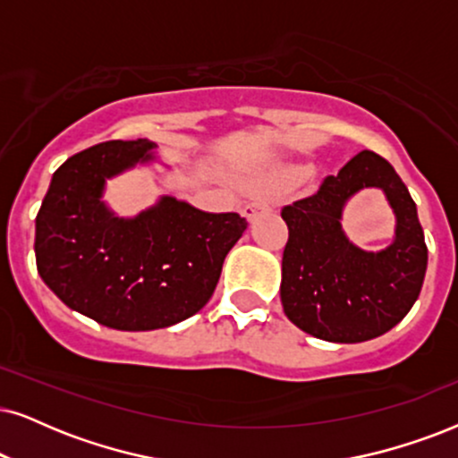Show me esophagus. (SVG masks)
I'll list each match as a JSON object with an SVG mask.
<instances>
[{"mask_svg": "<svg viewBox=\"0 0 458 458\" xmlns=\"http://www.w3.org/2000/svg\"><path fill=\"white\" fill-rule=\"evenodd\" d=\"M268 200H264V199H258V200H253V202H249V205L245 207V217L249 219V222H253V219H256L259 213H264L266 209H268Z\"/></svg>", "mask_w": 458, "mask_h": 458, "instance_id": "obj_1", "label": "esophagus"}]
</instances>
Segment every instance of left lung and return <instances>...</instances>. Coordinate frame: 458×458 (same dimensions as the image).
Instances as JSON below:
<instances>
[{
  "label": "left lung",
  "instance_id": "8db88e82",
  "mask_svg": "<svg viewBox=\"0 0 458 458\" xmlns=\"http://www.w3.org/2000/svg\"><path fill=\"white\" fill-rule=\"evenodd\" d=\"M386 194L396 236L380 252H366L344 234L345 202L361 189ZM289 228L283 251L281 302L287 319L327 343L378 338L408 315L427 270V245L406 183L378 154L363 149L317 192L283 207Z\"/></svg>",
  "mask_w": 458,
  "mask_h": 458
}]
</instances>
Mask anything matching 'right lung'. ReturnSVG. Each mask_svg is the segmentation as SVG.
<instances>
[{
	"mask_svg": "<svg viewBox=\"0 0 458 458\" xmlns=\"http://www.w3.org/2000/svg\"><path fill=\"white\" fill-rule=\"evenodd\" d=\"M154 143L106 141L67 158L36 217V262L63 304L101 326L149 332L209 302L224 259L245 233L239 213H205L175 196L120 217L107 179L156 160Z\"/></svg>",
	"mask_w": 458,
	"mask_h": 458,
	"instance_id": "add662e5",
	"label": "right lung"
}]
</instances>
